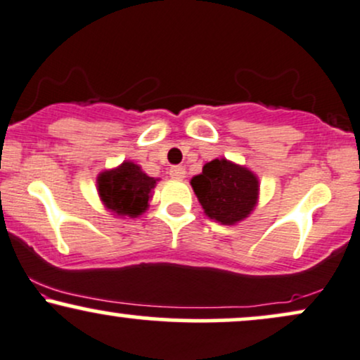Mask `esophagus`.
Returning a JSON list of instances; mask_svg holds the SVG:
<instances>
[{
	"instance_id": "34e87169",
	"label": "esophagus",
	"mask_w": 360,
	"mask_h": 360,
	"mask_svg": "<svg viewBox=\"0 0 360 360\" xmlns=\"http://www.w3.org/2000/svg\"><path fill=\"white\" fill-rule=\"evenodd\" d=\"M169 176H171L172 179H184L186 169L183 166H172L169 169Z\"/></svg>"
}]
</instances>
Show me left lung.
I'll use <instances>...</instances> for the list:
<instances>
[{
	"mask_svg": "<svg viewBox=\"0 0 360 360\" xmlns=\"http://www.w3.org/2000/svg\"><path fill=\"white\" fill-rule=\"evenodd\" d=\"M191 186L207 218L228 226L248 218L258 205V176L224 158L206 162Z\"/></svg>",
	"mask_w": 360,
	"mask_h": 360,
	"instance_id": "1",
	"label": "left lung"
}]
</instances>
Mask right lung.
<instances>
[{
	"mask_svg": "<svg viewBox=\"0 0 360 360\" xmlns=\"http://www.w3.org/2000/svg\"><path fill=\"white\" fill-rule=\"evenodd\" d=\"M159 179L147 176L139 164L124 161L97 176V193L103 207L119 218L146 213Z\"/></svg>",
	"mask_w": 360,
	"mask_h": 360,
	"instance_id": "obj_1",
	"label": "right lung"
}]
</instances>
